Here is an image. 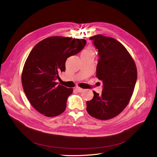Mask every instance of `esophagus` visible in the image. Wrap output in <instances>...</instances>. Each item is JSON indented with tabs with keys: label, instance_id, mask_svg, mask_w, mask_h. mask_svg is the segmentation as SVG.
I'll list each match as a JSON object with an SVG mask.
<instances>
[{
	"label": "esophagus",
	"instance_id": "1",
	"mask_svg": "<svg viewBox=\"0 0 157 157\" xmlns=\"http://www.w3.org/2000/svg\"><path fill=\"white\" fill-rule=\"evenodd\" d=\"M75 90L78 92V93H82V91H84V89L80 88V87H77L75 88Z\"/></svg>",
	"mask_w": 157,
	"mask_h": 157
}]
</instances>
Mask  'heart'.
Here are the masks:
<instances>
[{"label": "heart", "mask_w": 157, "mask_h": 157, "mask_svg": "<svg viewBox=\"0 0 157 157\" xmlns=\"http://www.w3.org/2000/svg\"><path fill=\"white\" fill-rule=\"evenodd\" d=\"M90 52H93V51H92L90 49H88L87 50H85L82 53H90Z\"/></svg>", "instance_id": "obj_1"}]
</instances>
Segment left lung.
<instances>
[{"mask_svg":"<svg viewBox=\"0 0 157 157\" xmlns=\"http://www.w3.org/2000/svg\"><path fill=\"white\" fill-rule=\"evenodd\" d=\"M98 51L96 77L102 80L101 94L93 91L87 101L88 113L96 118L108 120L121 113L131 98L137 80L134 61L124 46L113 38L102 35L90 36Z\"/></svg>","mask_w":157,"mask_h":157,"instance_id":"left-lung-1","label":"left lung"}]
</instances>
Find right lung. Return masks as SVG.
Masks as SVG:
<instances>
[{
	"instance_id": "add662e5",
	"label": "right lung",
	"mask_w": 157,
	"mask_h": 157,
	"mask_svg": "<svg viewBox=\"0 0 157 157\" xmlns=\"http://www.w3.org/2000/svg\"><path fill=\"white\" fill-rule=\"evenodd\" d=\"M86 40L64 36H50L39 42L28 56L21 75L22 86L30 104L49 117L61 114L68 97L73 93L56 82L65 71L68 58L78 53Z\"/></svg>"
}]
</instances>
